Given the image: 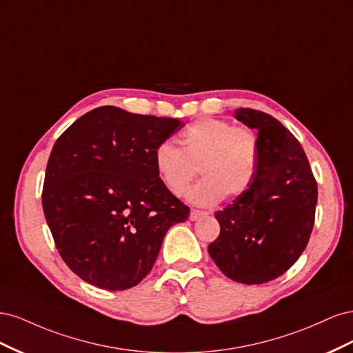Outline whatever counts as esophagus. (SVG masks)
<instances>
[{"label": "esophagus", "instance_id": "esophagus-1", "mask_svg": "<svg viewBox=\"0 0 353 353\" xmlns=\"http://www.w3.org/2000/svg\"><path fill=\"white\" fill-rule=\"evenodd\" d=\"M208 215V212L205 210H199V209H191L190 212V219L191 221H197L200 218H205Z\"/></svg>", "mask_w": 353, "mask_h": 353}]
</instances>
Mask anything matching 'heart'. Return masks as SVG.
I'll list each match as a JSON object with an SVG mask.
<instances>
[{
	"label": "heart",
	"mask_w": 353,
	"mask_h": 353,
	"mask_svg": "<svg viewBox=\"0 0 353 353\" xmlns=\"http://www.w3.org/2000/svg\"><path fill=\"white\" fill-rule=\"evenodd\" d=\"M176 147L160 143L153 153L156 172L174 196H183L199 172L203 179L188 191V199L210 206L223 197H237L252 184L259 165V140L250 128L201 117L187 125Z\"/></svg>",
	"instance_id": "obj_1"
}]
</instances>
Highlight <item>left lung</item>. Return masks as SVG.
Returning <instances> with one entry per match:
<instances>
[{
    "label": "left lung",
    "instance_id": "obj_1",
    "mask_svg": "<svg viewBox=\"0 0 353 353\" xmlns=\"http://www.w3.org/2000/svg\"><path fill=\"white\" fill-rule=\"evenodd\" d=\"M234 114L258 131L259 165L250 187L215 213L221 232L208 250L228 279L263 284L279 279L305 250L318 188L301 143L281 122L253 109Z\"/></svg>",
    "mask_w": 353,
    "mask_h": 353
}]
</instances>
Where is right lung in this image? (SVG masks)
<instances>
[{"label": "right lung", "instance_id": "1", "mask_svg": "<svg viewBox=\"0 0 353 353\" xmlns=\"http://www.w3.org/2000/svg\"><path fill=\"white\" fill-rule=\"evenodd\" d=\"M184 123L103 105L52 147L42 208L56 248L83 281L126 290L152 271L168 230L190 208L160 181L156 147Z\"/></svg>", "mask_w": 353, "mask_h": 353}]
</instances>
